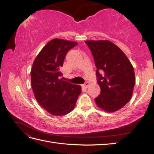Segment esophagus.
I'll list each match as a JSON object with an SVG mask.
<instances>
[{
	"label": "esophagus",
	"mask_w": 154,
	"mask_h": 154,
	"mask_svg": "<svg viewBox=\"0 0 154 154\" xmlns=\"http://www.w3.org/2000/svg\"><path fill=\"white\" fill-rule=\"evenodd\" d=\"M88 85H89V82H86L83 85V87H85V88H87L88 87Z\"/></svg>",
	"instance_id": "34e87169"
}]
</instances>
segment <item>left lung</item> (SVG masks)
Returning <instances> with one entry per match:
<instances>
[{
    "label": "left lung",
    "instance_id": "obj_1",
    "mask_svg": "<svg viewBox=\"0 0 154 154\" xmlns=\"http://www.w3.org/2000/svg\"><path fill=\"white\" fill-rule=\"evenodd\" d=\"M94 58L101 92L96 105L109 112L122 109L131 99L135 85L131 63L117 45L108 40L85 42Z\"/></svg>",
    "mask_w": 154,
    "mask_h": 154
}]
</instances>
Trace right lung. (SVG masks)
Segmentation results:
<instances>
[{
  "label": "right lung",
  "instance_id": "obj_1",
  "mask_svg": "<svg viewBox=\"0 0 154 154\" xmlns=\"http://www.w3.org/2000/svg\"><path fill=\"white\" fill-rule=\"evenodd\" d=\"M75 42L55 38L36 57L31 71V87L38 103L53 116H63L74 109L81 87L60 79L64 59Z\"/></svg>",
  "mask_w": 154,
  "mask_h": 154
}]
</instances>
